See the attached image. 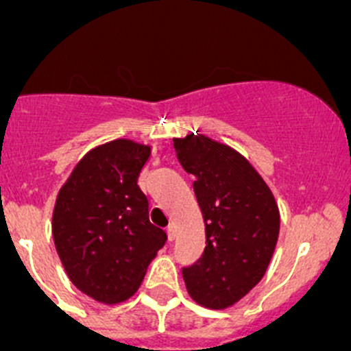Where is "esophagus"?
<instances>
[{
	"label": "esophagus",
	"instance_id": "34e87169",
	"mask_svg": "<svg viewBox=\"0 0 351 351\" xmlns=\"http://www.w3.org/2000/svg\"><path fill=\"white\" fill-rule=\"evenodd\" d=\"M166 232H168V239L169 241H175V238H176V229H175V226H168V229H166Z\"/></svg>",
	"mask_w": 351,
	"mask_h": 351
}]
</instances>
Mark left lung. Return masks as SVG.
<instances>
[{"label":"left lung","mask_w":351,"mask_h":351,"mask_svg":"<svg viewBox=\"0 0 351 351\" xmlns=\"http://www.w3.org/2000/svg\"><path fill=\"white\" fill-rule=\"evenodd\" d=\"M205 222L204 254L183 268L190 297L207 309H228L263 278L280 231L270 186L250 161L204 134L173 139Z\"/></svg>","instance_id":"obj_1"}]
</instances>
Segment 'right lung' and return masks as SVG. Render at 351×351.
<instances>
[{"label": "right lung", "mask_w": 351, "mask_h": 351, "mask_svg": "<svg viewBox=\"0 0 351 351\" xmlns=\"http://www.w3.org/2000/svg\"><path fill=\"white\" fill-rule=\"evenodd\" d=\"M149 156L151 146L130 139L100 144L77 161L56 198V250L69 280L97 302L130 299L166 243L137 185Z\"/></svg>", "instance_id": "add662e5"}]
</instances>
